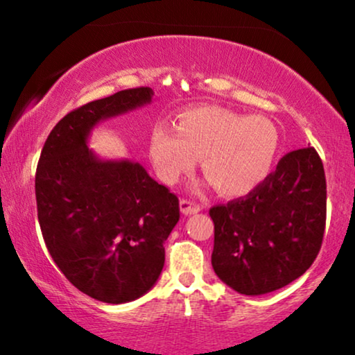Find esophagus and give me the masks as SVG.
I'll return each instance as SVG.
<instances>
[{
    "mask_svg": "<svg viewBox=\"0 0 355 355\" xmlns=\"http://www.w3.org/2000/svg\"><path fill=\"white\" fill-rule=\"evenodd\" d=\"M179 207H181V211L184 215H196V213L202 210V207L198 205V203L187 200V198H182V200L179 202Z\"/></svg>",
    "mask_w": 355,
    "mask_h": 355,
    "instance_id": "esophagus-1",
    "label": "esophagus"
}]
</instances>
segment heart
I'll return each mask as SVG.
<instances>
[{"label": "heart", "instance_id": "1", "mask_svg": "<svg viewBox=\"0 0 355 355\" xmlns=\"http://www.w3.org/2000/svg\"><path fill=\"white\" fill-rule=\"evenodd\" d=\"M278 147V129L263 116L200 106L184 111L178 129L155 124L148 150L164 182H178L202 158V171L211 186L225 197H241L265 181Z\"/></svg>", "mask_w": 355, "mask_h": 355}]
</instances>
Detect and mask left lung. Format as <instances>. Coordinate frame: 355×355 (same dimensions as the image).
Wrapping results in <instances>:
<instances>
[{"instance_id": "obj_1", "label": "left lung", "mask_w": 355, "mask_h": 355, "mask_svg": "<svg viewBox=\"0 0 355 355\" xmlns=\"http://www.w3.org/2000/svg\"><path fill=\"white\" fill-rule=\"evenodd\" d=\"M211 265L239 294L284 288L317 259L327 223V179L313 147L289 152L245 197L210 208Z\"/></svg>"}]
</instances>
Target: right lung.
I'll list each match as a JSON object with an SVG mask.
<instances>
[{
    "mask_svg": "<svg viewBox=\"0 0 355 355\" xmlns=\"http://www.w3.org/2000/svg\"><path fill=\"white\" fill-rule=\"evenodd\" d=\"M150 87L121 90L67 113L38 159V223L72 286L106 304L139 299L157 283L179 200L129 159H100L87 139L100 121L152 101Z\"/></svg>",
    "mask_w": 355,
    "mask_h": 355,
    "instance_id": "obj_1",
    "label": "right lung"
}]
</instances>
